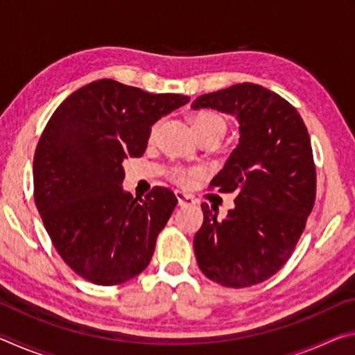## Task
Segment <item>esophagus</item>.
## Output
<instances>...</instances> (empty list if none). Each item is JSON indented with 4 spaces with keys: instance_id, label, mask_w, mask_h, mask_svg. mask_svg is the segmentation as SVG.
I'll list each match as a JSON object with an SVG mask.
<instances>
[{
    "instance_id": "34e87169",
    "label": "esophagus",
    "mask_w": 355,
    "mask_h": 355,
    "mask_svg": "<svg viewBox=\"0 0 355 355\" xmlns=\"http://www.w3.org/2000/svg\"><path fill=\"white\" fill-rule=\"evenodd\" d=\"M175 196H177V199H178V205H180V207L194 205V203H196L194 197H192V196H188V194H184V192H182V191H177V192H175Z\"/></svg>"
}]
</instances>
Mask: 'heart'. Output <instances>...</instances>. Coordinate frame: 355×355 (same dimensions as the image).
Returning a JSON list of instances; mask_svg holds the SVG:
<instances>
[{"mask_svg": "<svg viewBox=\"0 0 355 355\" xmlns=\"http://www.w3.org/2000/svg\"><path fill=\"white\" fill-rule=\"evenodd\" d=\"M159 125L155 123L152 130H150V141H155L156 135H158ZM192 128H194L196 135L199 139H207V137H213V139L220 141L227 131V122L220 114L214 111H200L197 112L194 119H192ZM171 178L177 184H188L192 178L200 177V169H188V167H173L171 171Z\"/></svg>", "mask_w": 355, "mask_h": 355, "instance_id": "1", "label": "heart"}]
</instances>
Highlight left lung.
<instances>
[{
  "instance_id": "obj_1",
  "label": "left lung",
  "mask_w": 355,
  "mask_h": 355,
  "mask_svg": "<svg viewBox=\"0 0 355 355\" xmlns=\"http://www.w3.org/2000/svg\"><path fill=\"white\" fill-rule=\"evenodd\" d=\"M192 110L235 116L239 144L209 188L235 192L227 218L202 203L196 258L209 280L228 288L272 277L290 260L316 199L310 136L296 107L269 89L241 83L200 95Z\"/></svg>"
}]
</instances>
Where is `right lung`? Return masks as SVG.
<instances>
[{
	"instance_id": "1",
	"label": "right lung",
	"mask_w": 355,
	"mask_h": 355,
	"mask_svg": "<svg viewBox=\"0 0 355 355\" xmlns=\"http://www.w3.org/2000/svg\"><path fill=\"white\" fill-rule=\"evenodd\" d=\"M114 80L89 83L56 107L34 153V202L62 260L95 285H120L152 260L177 197L122 189L125 158L142 156L152 125L186 105Z\"/></svg>"
}]
</instances>
